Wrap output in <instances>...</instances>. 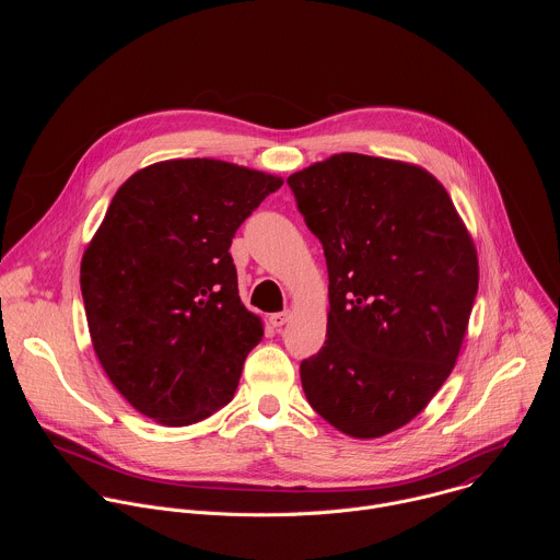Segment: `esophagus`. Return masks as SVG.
Here are the masks:
<instances>
[{
    "label": "esophagus",
    "mask_w": 560,
    "mask_h": 560,
    "mask_svg": "<svg viewBox=\"0 0 560 560\" xmlns=\"http://www.w3.org/2000/svg\"><path fill=\"white\" fill-rule=\"evenodd\" d=\"M288 318H290V312H275V314H270V326L275 328V330H279V328H283L285 324H288Z\"/></svg>",
    "instance_id": "esophagus-1"
}]
</instances>
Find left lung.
I'll return each instance as SVG.
<instances>
[{"instance_id":"8db88e82","label":"left lung","mask_w":560,"mask_h":560,"mask_svg":"<svg viewBox=\"0 0 560 560\" xmlns=\"http://www.w3.org/2000/svg\"><path fill=\"white\" fill-rule=\"evenodd\" d=\"M328 264V335L301 361L307 404L339 432L410 423L450 376L478 290V259L428 171L359 152L288 177Z\"/></svg>"}]
</instances>
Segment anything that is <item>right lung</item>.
<instances>
[{"label": "right lung", "instance_id": "1", "mask_svg": "<svg viewBox=\"0 0 560 560\" xmlns=\"http://www.w3.org/2000/svg\"><path fill=\"white\" fill-rule=\"evenodd\" d=\"M281 177L171 159L113 197L82 259L95 354L126 401L162 425L228 406L261 318L238 299L232 236Z\"/></svg>", "mask_w": 560, "mask_h": 560}]
</instances>
